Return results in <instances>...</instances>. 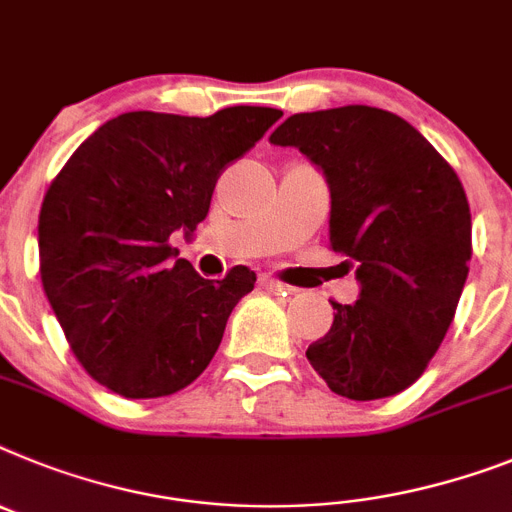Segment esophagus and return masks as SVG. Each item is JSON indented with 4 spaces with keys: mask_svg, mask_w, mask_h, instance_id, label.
<instances>
[{
    "mask_svg": "<svg viewBox=\"0 0 512 512\" xmlns=\"http://www.w3.org/2000/svg\"><path fill=\"white\" fill-rule=\"evenodd\" d=\"M259 285H261V290L272 292V295H290V292H295L290 285H282V282H277V279H272V277H266V274H261L259 277Z\"/></svg>",
    "mask_w": 512,
    "mask_h": 512,
    "instance_id": "esophagus-1",
    "label": "esophagus"
}]
</instances>
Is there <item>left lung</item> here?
Segmentation results:
<instances>
[{
    "label": "left lung",
    "instance_id": "left-lung-1",
    "mask_svg": "<svg viewBox=\"0 0 512 512\" xmlns=\"http://www.w3.org/2000/svg\"><path fill=\"white\" fill-rule=\"evenodd\" d=\"M269 142L298 147L329 183V240L355 261L360 298L334 305L305 352L326 386L386 399L425 373L451 326L471 261L464 186L409 121L370 106L295 113Z\"/></svg>",
    "mask_w": 512,
    "mask_h": 512
}]
</instances>
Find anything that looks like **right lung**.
Listing matches in <instances>:
<instances>
[{"mask_svg": "<svg viewBox=\"0 0 512 512\" xmlns=\"http://www.w3.org/2000/svg\"><path fill=\"white\" fill-rule=\"evenodd\" d=\"M282 116L233 106L214 116L131 111L106 121L51 181L38 217L46 298L82 368L126 399L194 383L256 274L204 279L170 235L207 217L214 183Z\"/></svg>", "mask_w": 512, "mask_h": 512, "instance_id": "1", "label": "right lung"}]
</instances>
